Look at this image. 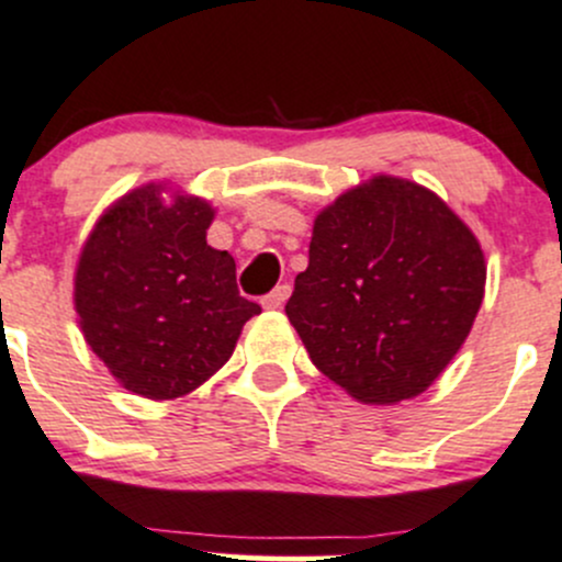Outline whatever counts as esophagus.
Masks as SVG:
<instances>
[{
	"label": "esophagus",
	"instance_id": "34e87169",
	"mask_svg": "<svg viewBox=\"0 0 562 562\" xmlns=\"http://www.w3.org/2000/svg\"><path fill=\"white\" fill-rule=\"evenodd\" d=\"M289 292H292V286H289V283H279V286H276L273 292H270L268 297L262 300V305L268 311H279V308H283V303L289 300Z\"/></svg>",
	"mask_w": 562,
	"mask_h": 562
}]
</instances>
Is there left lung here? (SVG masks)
Returning a JSON list of instances; mask_svg holds the SVG:
<instances>
[{
	"instance_id": "obj_1",
	"label": "left lung",
	"mask_w": 562,
	"mask_h": 562,
	"mask_svg": "<svg viewBox=\"0 0 562 562\" xmlns=\"http://www.w3.org/2000/svg\"><path fill=\"white\" fill-rule=\"evenodd\" d=\"M483 286L470 226L429 188L376 175L319 210L286 316L327 380L385 407L457 358Z\"/></svg>"
}]
</instances>
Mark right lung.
<instances>
[{"instance_id": "right-lung-1", "label": "right lung", "mask_w": 562, "mask_h": 562, "mask_svg": "<svg viewBox=\"0 0 562 562\" xmlns=\"http://www.w3.org/2000/svg\"><path fill=\"white\" fill-rule=\"evenodd\" d=\"M215 207L147 182L94 221L74 276L85 341L125 391L171 402L232 358L259 305L240 297L235 259L207 246Z\"/></svg>"}]
</instances>
